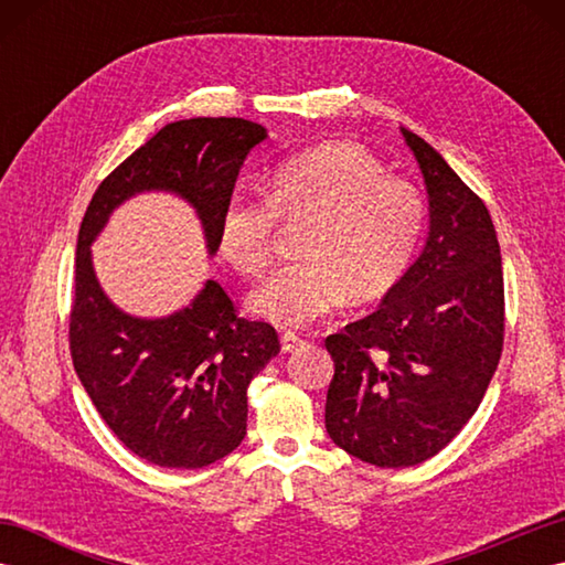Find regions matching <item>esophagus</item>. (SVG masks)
<instances>
[{
	"label": "esophagus",
	"mask_w": 565,
	"mask_h": 565,
	"mask_svg": "<svg viewBox=\"0 0 565 565\" xmlns=\"http://www.w3.org/2000/svg\"><path fill=\"white\" fill-rule=\"evenodd\" d=\"M303 344H306L303 338H298L296 332H284L281 334V350L284 352H298Z\"/></svg>",
	"instance_id": "34e87169"
}]
</instances>
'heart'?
Listing matches in <instances>:
<instances>
[{"label":"heart","mask_w":565,"mask_h":565,"mask_svg":"<svg viewBox=\"0 0 565 565\" xmlns=\"http://www.w3.org/2000/svg\"><path fill=\"white\" fill-rule=\"evenodd\" d=\"M301 223L296 255L247 296L252 316L303 328L342 301L391 291L425 231L423 194L386 174L356 142L334 140L289 154L267 174V199L233 194L218 215V249L239 274H259L276 225Z\"/></svg>","instance_id":"obj_1"}]
</instances>
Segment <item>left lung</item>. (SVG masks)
<instances>
[{
	"mask_svg": "<svg viewBox=\"0 0 565 565\" xmlns=\"http://www.w3.org/2000/svg\"><path fill=\"white\" fill-rule=\"evenodd\" d=\"M425 179L429 233L374 313L326 340V427L347 454L405 468L439 454L478 411L505 330L502 259L486 203L401 128Z\"/></svg>",
	"mask_w": 565,
	"mask_h": 565,
	"instance_id": "left-lung-1",
	"label": "left lung"
}]
</instances>
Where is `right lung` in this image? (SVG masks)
Wrapping results in <instances>:
<instances>
[{"instance_id": "1", "label": "right lung", "mask_w": 565, "mask_h": 565, "mask_svg": "<svg viewBox=\"0 0 565 565\" xmlns=\"http://www.w3.org/2000/svg\"><path fill=\"white\" fill-rule=\"evenodd\" d=\"M264 138L267 128L245 118L167 124L104 179L82 218L72 364L104 423L154 466L201 468L239 447L247 435V386L279 354V338L269 322L237 318L231 296L213 279L170 316H130L102 289L92 245L128 199L167 191L194 209L215 255L218 215L239 167Z\"/></svg>"}]
</instances>
